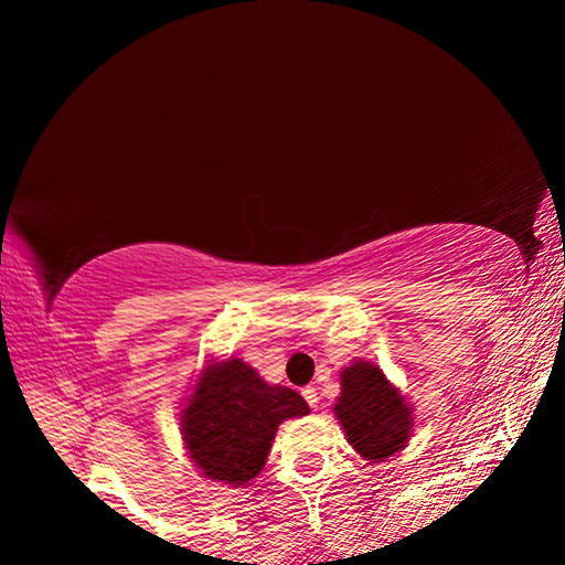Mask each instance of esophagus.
Segmentation results:
<instances>
[{
    "label": "esophagus",
    "instance_id": "34e87169",
    "mask_svg": "<svg viewBox=\"0 0 565 565\" xmlns=\"http://www.w3.org/2000/svg\"><path fill=\"white\" fill-rule=\"evenodd\" d=\"M301 394H303V398H306V404H309L313 411L319 408V391H317V388L306 386V388L301 391Z\"/></svg>",
    "mask_w": 565,
    "mask_h": 565
}]
</instances>
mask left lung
I'll list each match as a JSON object with an SVG mask.
<instances>
[{"label": "left lung", "instance_id": "left-lung-1", "mask_svg": "<svg viewBox=\"0 0 565 565\" xmlns=\"http://www.w3.org/2000/svg\"><path fill=\"white\" fill-rule=\"evenodd\" d=\"M333 411L349 444L374 463L398 454L414 428L406 398L371 361H353L341 371V396Z\"/></svg>", "mask_w": 565, "mask_h": 565}]
</instances>
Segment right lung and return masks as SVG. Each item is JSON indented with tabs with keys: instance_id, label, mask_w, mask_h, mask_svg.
<instances>
[{
	"instance_id": "obj_1",
	"label": "right lung",
	"mask_w": 565,
	"mask_h": 565,
	"mask_svg": "<svg viewBox=\"0 0 565 565\" xmlns=\"http://www.w3.org/2000/svg\"><path fill=\"white\" fill-rule=\"evenodd\" d=\"M294 388L271 386L242 359L209 363L181 411V436L204 478L246 486L262 473L281 420L306 416Z\"/></svg>"
}]
</instances>
